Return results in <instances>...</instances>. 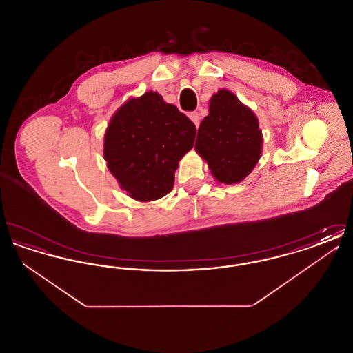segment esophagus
<instances>
[{
	"label": "esophagus",
	"mask_w": 353,
	"mask_h": 353,
	"mask_svg": "<svg viewBox=\"0 0 353 353\" xmlns=\"http://www.w3.org/2000/svg\"><path fill=\"white\" fill-rule=\"evenodd\" d=\"M189 118H190V120H192V121L196 124V127H199V124H200V119H201V117H200V114H199L197 111H194V112H190Z\"/></svg>",
	"instance_id": "34e87169"
}]
</instances>
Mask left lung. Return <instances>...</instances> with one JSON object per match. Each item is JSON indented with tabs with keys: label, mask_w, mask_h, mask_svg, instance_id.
<instances>
[{
	"label": "left lung",
	"mask_w": 353,
	"mask_h": 353,
	"mask_svg": "<svg viewBox=\"0 0 353 353\" xmlns=\"http://www.w3.org/2000/svg\"><path fill=\"white\" fill-rule=\"evenodd\" d=\"M262 143L258 119L249 107L228 90L212 97L194 148L219 183L236 184L249 176L259 161Z\"/></svg>",
	"instance_id": "obj_1"
}]
</instances>
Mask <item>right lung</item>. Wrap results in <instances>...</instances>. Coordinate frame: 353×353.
Segmentation results:
<instances>
[{"mask_svg": "<svg viewBox=\"0 0 353 353\" xmlns=\"http://www.w3.org/2000/svg\"><path fill=\"white\" fill-rule=\"evenodd\" d=\"M196 125L157 92L125 101L104 134L107 167L136 201H154L173 188L174 172L192 150Z\"/></svg>", "mask_w": 353, "mask_h": 353, "instance_id": "add662e5", "label": "right lung"}]
</instances>
